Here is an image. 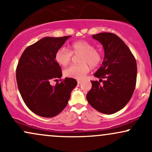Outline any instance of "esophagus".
<instances>
[{
	"label": "esophagus",
	"mask_w": 152,
	"mask_h": 152,
	"mask_svg": "<svg viewBox=\"0 0 152 152\" xmlns=\"http://www.w3.org/2000/svg\"><path fill=\"white\" fill-rule=\"evenodd\" d=\"M81 82H82V81H81V80H78V81H77L78 84H80V83H81Z\"/></svg>",
	"instance_id": "1"
}]
</instances>
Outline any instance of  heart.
<instances>
[{
	"label": "heart",
	"mask_w": 152,
	"mask_h": 152,
	"mask_svg": "<svg viewBox=\"0 0 152 152\" xmlns=\"http://www.w3.org/2000/svg\"><path fill=\"white\" fill-rule=\"evenodd\" d=\"M74 55L81 54L78 58L80 64L71 65L66 68L64 71L66 77L81 79L88 74L90 70V66L96 68L100 65L102 60V56L100 50L94 48L91 43L86 41H78L71 43L70 50L60 48L56 52L55 59L59 65L65 66L71 62Z\"/></svg>",
	"instance_id": "heart-1"
}]
</instances>
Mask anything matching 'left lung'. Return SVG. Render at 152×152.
Wrapping results in <instances>:
<instances>
[{
	"instance_id": "obj_1",
	"label": "left lung",
	"mask_w": 152,
	"mask_h": 152,
	"mask_svg": "<svg viewBox=\"0 0 152 152\" xmlns=\"http://www.w3.org/2000/svg\"><path fill=\"white\" fill-rule=\"evenodd\" d=\"M93 38L104 47V59L94 74L99 81H91L92 87L86 99L99 112L112 114L123 109L133 95L137 62L128 46L114 34L100 33L93 35Z\"/></svg>"
}]
</instances>
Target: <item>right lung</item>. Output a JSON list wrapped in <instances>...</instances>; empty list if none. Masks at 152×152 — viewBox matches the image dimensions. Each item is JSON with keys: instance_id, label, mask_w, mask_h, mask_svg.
Segmentation results:
<instances>
[{"instance_id": "obj_1", "label": "right lung", "mask_w": 152, "mask_h": 152, "mask_svg": "<svg viewBox=\"0 0 152 152\" xmlns=\"http://www.w3.org/2000/svg\"><path fill=\"white\" fill-rule=\"evenodd\" d=\"M71 36L46 37L28 46L16 68L18 90L26 105L42 117H53L65 109L77 81L66 78L61 81V67L56 61V52Z\"/></svg>"}]
</instances>
